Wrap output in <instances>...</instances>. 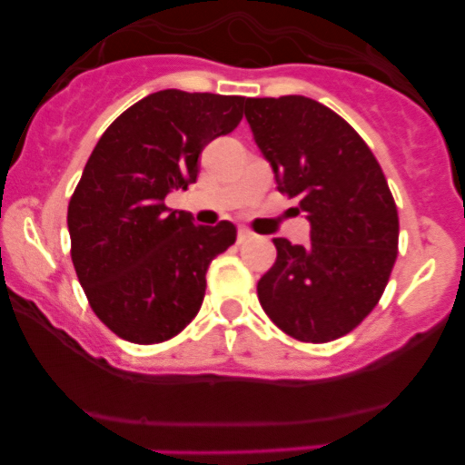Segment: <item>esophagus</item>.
Instances as JSON below:
<instances>
[{
	"label": "esophagus",
	"instance_id": "esophagus-1",
	"mask_svg": "<svg viewBox=\"0 0 465 465\" xmlns=\"http://www.w3.org/2000/svg\"><path fill=\"white\" fill-rule=\"evenodd\" d=\"M252 236H254V233H252L250 229H247V227H241V229H238V242H245V241H250Z\"/></svg>",
	"mask_w": 465,
	"mask_h": 465
}]
</instances>
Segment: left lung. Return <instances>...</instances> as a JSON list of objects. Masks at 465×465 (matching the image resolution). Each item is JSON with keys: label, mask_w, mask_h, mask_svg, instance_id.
Returning a JSON list of instances; mask_svg holds the SVG:
<instances>
[{"label": "left lung", "mask_w": 465, "mask_h": 465, "mask_svg": "<svg viewBox=\"0 0 465 465\" xmlns=\"http://www.w3.org/2000/svg\"><path fill=\"white\" fill-rule=\"evenodd\" d=\"M245 119L279 191L311 223V245L274 238L276 261L256 288L262 311L294 340H337L376 308L396 262L398 211L382 168L312 98H247Z\"/></svg>", "instance_id": "left-lung-1"}]
</instances>
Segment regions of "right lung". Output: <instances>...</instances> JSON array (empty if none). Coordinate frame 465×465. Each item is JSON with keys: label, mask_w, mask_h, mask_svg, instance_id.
<instances>
[{"label": "right lung", "mask_w": 465, "mask_h": 465, "mask_svg": "<svg viewBox=\"0 0 465 465\" xmlns=\"http://www.w3.org/2000/svg\"><path fill=\"white\" fill-rule=\"evenodd\" d=\"M245 96L162 89L124 112L98 139L69 200L72 261L96 317L121 340H171L203 306L209 262L236 227L193 223L163 204L198 180L209 142L242 119Z\"/></svg>", "instance_id": "add662e5"}]
</instances>
